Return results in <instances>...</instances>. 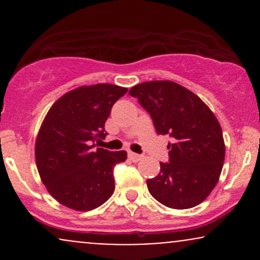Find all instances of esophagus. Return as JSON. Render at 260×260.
<instances>
[{
  "mask_svg": "<svg viewBox=\"0 0 260 260\" xmlns=\"http://www.w3.org/2000/svg\"><path fill=\"white\" fill-rule=\"evenodd\" d=\"M128 157H129V160H132L133 162H138L139 160H142V155L139 154H136V153H132V151H129L128 153Z\"/></svg>",
  "mask_w": 260,
  "mask_h": 260,
  "instance_id": "obj_1",
  "label": "esophagus"
}]
</instances>
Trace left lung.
<instances>
[{
  "label": "left lung",
  "mask_w": 260,
  "mask_h": 260,
  "mask_svg": "<svg viewBox=\"0 0 260 260\" xmlns=\"http://www.w3.org/2000/svg\"><path fill=\"white\" fill-rule=\"evenodd\" d=\"M129 95L150 115L157 134H169V162L147 180L150 194L172 209L201 204L216 186L225 160L219 121L203 101L177 83L154 80L131 88Z\"/></svg>",
  "instance_id": "8db88e82"
}]
</instances>
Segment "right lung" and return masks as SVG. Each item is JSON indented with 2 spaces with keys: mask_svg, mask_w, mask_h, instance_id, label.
<instances>
[{
  "mask_svg": "<svg viewBox=\"0 0 260 260\" xmlns=\"http://www.w3.org/2000/svg\"><path fill=\"white\" fill-rule=\"evenodd\" d=\"M128 89L112 84L80 86L51 106L39 131L35 159L41 181L64 207L88 211L115 190L113 168L127 159L124 150L96 148L105 139V122L113 104Z\"/></svg>",
  "mask_w": 260,
  "mask_h": 260,
  "instance_id": "obj_1",
  "label": "right lung"
}]
</instances>
